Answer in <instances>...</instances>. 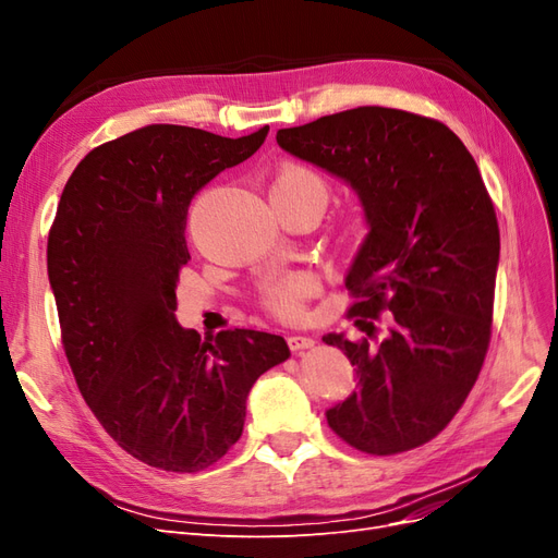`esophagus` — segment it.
<instances>
[{
    "label": "esophagus",
    "instance_id": "esophagus-1",
    "mask_svg": "<svg viewBox=\"0 0 558 558\" xmlns=\"http://www.w3.org/2000/svg\"><path fill=\"white\" fill-rule=\"evenodd\" d=\"M289 347L291 351H305V349H312L314 347V340L307 335H291L289 337Z\"/></svg>",
    "mask_w": 558,
    "mask_h": 558
}]
</instances>
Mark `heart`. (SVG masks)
Instances as JSON below:
<instances>
[{"label":"heart","mask_w":558,"mask_h":558,"mask_svg":"<svg viewBox=\"0 0 558 558\" xmlns=\"http://www.w3.org/2000/svg\"><path fill=\"white\" fill-rule=\"evenodd\" d=\"M272 195L289 202H314L324 209L328 199V185L305 165L289 162L279 167L272 183ZM318 291V279L310 272H293L269 283L263 293V305L269 314L286 320H295L305 314V302Z\"/></svg>","instance_id":"b5f03b06"}]
</instances>
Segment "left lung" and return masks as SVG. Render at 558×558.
<instances>
[{"label": "left lung", "mask_w": 558, "mask_h": 558, "mask_svg": "<svg viewBox=\"0 0 558 558\" xmlns=\"http://www.w3.org/2000/svg\"><path fill=\"white\" fill-rule=\"evenodd\" d=\"M277 144L351 183L369 223L347 275V316L365 335L324 337L351 361L359 391L326 412L328 426L373 456L430 442L492 342L500 230L475 158L445 123L386 107L283 128Z\"/></svg>", "instance_id": "left-lung-1"}]
</instances>
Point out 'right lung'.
I'll return each instance as SVG.
<instances>
[{
    "label": "right lung",
    "instance_id": "obj_1",
    "mask_svg": "<svg viewBox=\"0 0 558 558\" xmlns=\"http://www.w3.org/2000/svg\"><path fill=\"white\" fill-rule=\"evenodd\" d=\"M267 132L146 125L93 148L62 191L46 256L66 361L102 428L150 468L221 461L242 437L251 386L291 356L281 335L199 337L174 318L191 199Z\"/></svg>",
    "mask_w": 558,
    "mask_h": 558
}]
</instances>
